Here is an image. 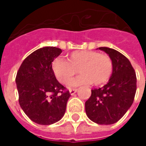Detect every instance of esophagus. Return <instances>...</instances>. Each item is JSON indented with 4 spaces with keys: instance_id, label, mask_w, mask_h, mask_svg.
I'll return each instance as SVG.
<instances>
[{
    "instance_id": "esophagus-1",
    "label": "esophagus",
    "mask_w": 146,
    "mask_h": 146,
    "mask_svg": "<svg viewBox=\"0 0 146 146\" xmlns=\"http://www.w3.org/2000/svg\"><path fill=\"white\" fill-rule=\"evenodd\" d=\"M77 92V89H70V94L71 95H73L76 92Z\"/></svg>"
}]
</instances>
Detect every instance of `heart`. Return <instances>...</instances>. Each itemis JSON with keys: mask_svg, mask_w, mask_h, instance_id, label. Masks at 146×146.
<instances>
[{"mask_svg": "<svg viewBox=\"0 0 146 146\" xmlns=\"http://www.w3.org/2000/svg\"><path fill=\"white\" fill-rule=\"evenodd\" d=\"M67 61L57 58L52 62L51 68L58 81L66 83L76 73L79 76L69 81V88L92 83L102 84L110 78L113 70L112 60L108 55L93 51H75L67 56Z\"/></svg>", "mask_w": 146, "mask_h": 146, "instance_id": "1", "label": "heart"}]
</instances>
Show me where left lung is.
Segmentation results:
<instances>
[{
	"instance_id": "8db88e82",
	"label": "left lung",
	"mask_w": 146,
	"mask_h": 146,
	"mask_svg": "<svg viewBox=\"0 0 146 146\" xmlns=\"http://www.w3.org/2000/svg\"><path fill=\"white\" fill-rule=\"evenodd\" d=\"M112 60L113 72L102 88L92 90L85 102L86 114L98 124H113L122 118L134 102L137 78L135 70L127 58L113 48H98Z\"/></svg>"
}]
</instances>
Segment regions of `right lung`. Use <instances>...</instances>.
<instances>
[{
	"label": "right lung",
	"instance_id": "right-lung-1",
	"mask_svg": "<svg viewBox=\"0 0 146 146\" xmlns=\"http://www.w3.org/2000/svg\"><path fill=\"white\" fill-rule=\"evenodd\" d=\"M62 49L39 48L27 56L19 69L15 83L22 110L32 121L50 125L66 113L70 92L56 80L51 65Z\"/></svg>",
	"mask_w": 146,
	"mask_h": 146
}]
</instances>
